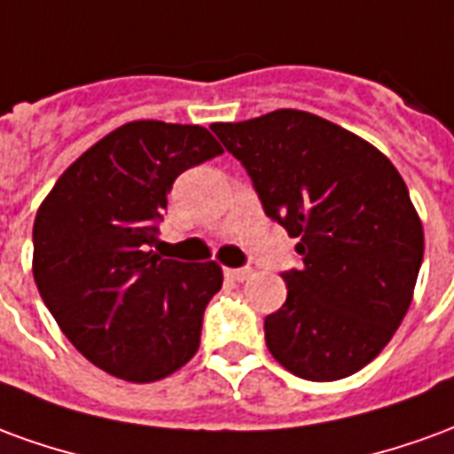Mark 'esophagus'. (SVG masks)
I'll return each mask as SVG.
<instances>
[{
	"label": "esophagus",
	"instance_id": "1",
	"mask_svg": "<svg viewBox=\"0 0 454 454\" xmlns=\"http://www.w3.org/2000/svg\"><path fill=\"white\" fill-rule=\"evenodd\" d=\"M250 275H253V270H250V267H233V270H226V277L236 279V282H246Z\"/></svg>",
	"mask_w": 454,
	"mask_h": 454
}]
</instances>
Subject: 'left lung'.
Segmentation results:
<instances>
[{"instance_id": "left-lung-1", "label": "left lung", "mask_w": 454, "mask_h": 454, "mask_svg": "<svg viewBox=\"0 0 454 454\" xmlns=\"http://www.w3.org/2000/svg\"><path fill=\"white\" fill-rule=\"evenodd\" d=\"M211 130L253 179L265 214L299 238L286 301L265 318L282 367L350 377L391 340L423 262V226L387 155L331 121L277 109Z\"/></svg>"}]
</instances>
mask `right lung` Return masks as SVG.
<instances>
[{"label":"right lung","instance_id":"right-lung-1","mask_svg":"<svg viewBox=\"0 0 454 454\" xmlns=\"http://www.w3.org/2000/svg\"><path fill=\"white\" fill-rule=\"evenodd\" d=\"M221 153L201 126L130 121L74 160L38 208L35 286L99 370L145 384L199 350L223 272L216 262L162 260L150 246L172 182Z\"/></svg>","mask_w":454,"mask_h":454}]
</instances>
